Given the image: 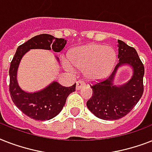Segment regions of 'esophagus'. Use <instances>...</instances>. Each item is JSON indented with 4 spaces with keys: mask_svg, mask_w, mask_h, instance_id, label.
I'll return each mask as SVG.
<instances>
[{
    "mask_svg": "<svg viewBox=\"0 0 152 152\" xmlns=\"http://www.w3.org/2000/svg\"><path fill=\"white\" fill-rule=\"evenodd\" d=\"M85 86V83L82 80H79L76 82V90H80L81 88Z\"/></svg>",
    "mask_w": 152,
    "mask_h": 152,
    "instance_id": "obj_1",
    "label": "esophagus"
}]
</instances>
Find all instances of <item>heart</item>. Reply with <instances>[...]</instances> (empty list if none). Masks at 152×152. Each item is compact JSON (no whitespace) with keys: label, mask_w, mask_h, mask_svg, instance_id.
I'll use <instances>...</instances> for the list:
<instances>
[{"label":"heart","mask_w":152,"mask_h":152,"mask_svg":"<svg viewBox=\"0 0 152 152\" xmlns=\"http://www.w3.org/2000/svg\"><path fill=\"white\" fill-rule=\"evenodd\" d=\"M71 63L64 61V67L74 72L75 68L84 70L86 78L91 81L106 79L115 65L117 54L113 48L100 44H88L73 49L70 53Z\"/></svg>","instance_id":"1"}]
</instances>
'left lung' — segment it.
<instances>
[{
	"label": "left lung",
	"instance_id": "8db88e82",
	"mask_svg": "<svg viewBox=\"0 0 152 152\" xmlns=\"http://www.w3.org/2000/svg\"><path fill=\"white\" fill-rule=\"evenodd\" d=\"M118 42V64L108 79L91 86L92 97L87 102L88 110L102 120H118L125 117L139 102L144 92V67L137 50L121 40ZM122 66L132 68V77L126 83L116 86L115 74Z\"/></svg>",
	"mask_w": 152,
	"mask_h": 152
}]
</instances>
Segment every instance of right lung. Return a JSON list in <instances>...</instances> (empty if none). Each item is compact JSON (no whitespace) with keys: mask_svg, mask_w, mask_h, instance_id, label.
I'll use <instances>...</instances> for the list:
<instances>
[{"mask_svg":"<svg viewBox=\"0 0 152 152\" xmlns=\"http://www.w3.org/2000/svg\"><path fill=\"white\" fill-rule=\"evenodd\" d=\"M67 43L64 39L42 34L33 37L16 50L9 69V91L13 102L19 110L29 118L38 121H48L59 114L64 107L67 98L76 91V83L66 88L53 81L47 87L38 91L28 92L20 88L17 80V72L20 61L31 50H53L59 53ZM59 62V58L56 57Z\"/></svg>","mask_w":152,"mask_h":152,"instance_id":"right-lung-1","label":"right lung"}]
</instances>
